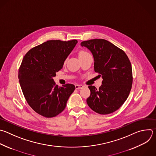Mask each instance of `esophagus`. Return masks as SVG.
<instances>
[{"label":"esophagus","instance_id":"1","mask_svg":"<svg viewBox=\"0 0 156 156\" xmlns=\"http://www.w3.org/2000/svg\"><path fill=\"white\" fill-rule=\"evenodd\" d=\"M84 86L83 85H81V84H76L75 85V88L78 89H82Z\"/></svg>","mask_w":156,"mask_h":156}]
</instances>
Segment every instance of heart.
Returning a JSON list of instances; mask_svg holds the SVG:
<instances>
[{
	"mask_svg": "<svg viewBox=\"0 0 156 156\" xmlns=\"http://www.w3.org/2000/svg\"><path fill=\"white\" fill-rule=\"evenodd\" d=\"M88 54L89 53H87V52L82 51H80V53H79V57L80 56H84V55H88Z\"/></svg>",
	"mask_w": 156,
	"mask_h": 156,
	"instance_id": "1",
	"label": "heart"
}]
</instances>
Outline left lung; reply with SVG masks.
Listing matches in <instances>:
<instances>
[{
  "instance_id": "left-lung-1",
  "label": "left lung",
  "mask_w": 156,
  "mask_h": 156,
  "mask_svg": "<svg viewBox=\"0 0 156 156\" xmlns=\"http://www.w3.org/2000/svg\"><path fill=\"white\" fill-rule=\"evenodd\" d=\"M93 56L94 70L103 79L98 89L89 86V107L100 115L118 110L127 100L132 84L131 63L124 51L104 39H93L81 43Z\"/></svg>"
}]
</instances>
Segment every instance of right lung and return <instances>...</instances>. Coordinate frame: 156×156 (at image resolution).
<instances>
[{
	"label": "right lung",
	"instance_id": "add662e5",
	"mask_svg": "<svg viewBox=\"0 0 156 156\" xmlns=\"http://www.w3.org/2000/svg\"><path fill=\"white\" fill-rule=\"evenodd\" d=\"M78 41L49 40L30 49L24 56L18 72L20 84L29 106L38 114L53 118L65 109L73 84L59 87L53 77Z\"/></svg>",
	"mask_w": 156,
	"mask_h": 156
}]
</instances>
